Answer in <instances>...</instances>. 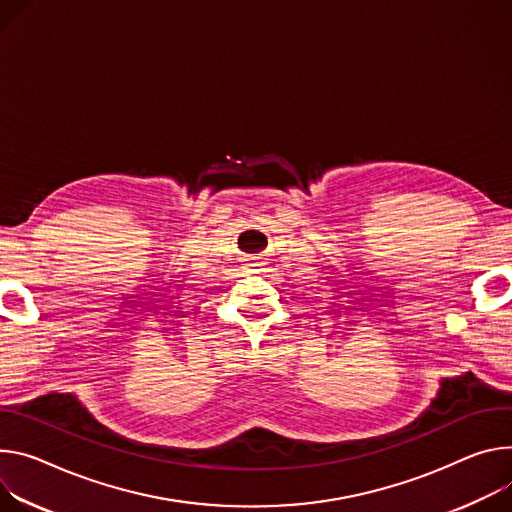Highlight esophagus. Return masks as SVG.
<instances>
[{
	"label": "esophagus",
	"instance_id": "34e87169",
	"mask_svg": "<svg viewBox=\"0 0 512 512\" xmlns=\"http://www.w3.org/2000/svg\"><path fill=\"white\" fill-rule=\"evenodd\" d=\"M247 267H249L251 273H255V271H261L263 263H261L257 257H249V259H247Z\"/></svg>",
	"mask_w": 512,
	"mask_h": 512
}]
</instances>
